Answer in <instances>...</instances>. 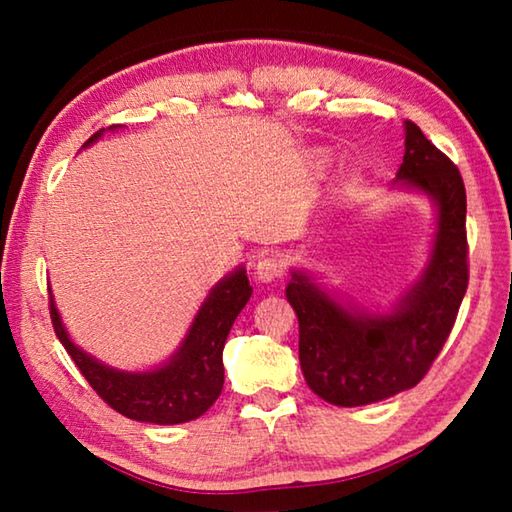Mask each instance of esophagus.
<instances>
[{
	"instance_id": "1",
	"label": "esophagus",
	"mask_w": 512,
	"mask_h": 512,
	"mask_svg": "<svg viewBox=\"0 0 512 512\" xmlns=\"http://www.w3.org/2000/svg\"><path fill=\"white\" fill-rule=\"evenodd\" d=\"M282 273H284L282 259L275 255H266L255 264V277L259 282H266V284L275 282V280H280Z\"/></svg>"
}]
</instances>
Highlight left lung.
I'll use <instances>...</instances> for the list:
<instances>
[{"label":"left lung","instance_id":"8db88e82","mask_svg":"<svg viewBox=\"0 0 512 512\" xmlns=\"http://www.w3.org/2000/svg\"><path fill=\"white\" fill-rule=\"evenodd\" d=\"M391 189L427 196L436 210L427 264L391 307L363 309L305 268L289 271L302 375L334 406L375 404L418 384L443 350L467 289L463 178L413 121H404V160Z\"/></svg>","mask_w":512,"mask_h":512}]
</instances>
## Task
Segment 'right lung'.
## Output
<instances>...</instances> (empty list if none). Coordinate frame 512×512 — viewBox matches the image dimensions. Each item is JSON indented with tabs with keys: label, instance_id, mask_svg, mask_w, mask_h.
<instances>
[{
	"label": "right lung",
	"instance_id": "right-lung-1",
	"mask_svg": "<svg viewBox=\"0 0 512 512\" xmlns=\"http://www.w3.org/2000/svg\"><path fill=\"white\" fill-rule=\"evenodd\" d=\"M110 126L108 131H117ZM106 128L94 133L83 149L101 140ZM253 296L244 266L216 282L201 302L185 339L169 359L146 370H119L92 357L72 341L49 289L51 323L69 357L106 404L137 422L183 424L201 418L223 391V345L232 323Z\"/></svg>",
	"mask_w": 512,
	"mask_h": 512
}]
</instances>
